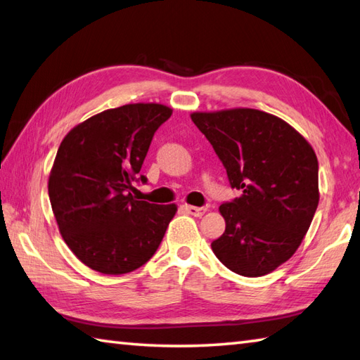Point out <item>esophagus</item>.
Returning <instances> with one entry per match:
<instances>
[{"instance_id":"34e87169","label":"esophagus","mask_w":360,"mask_h":360,"mask_svg":"<svg viewBox=\"0 0 360 360\" xmlns=\"http://www.w3.org/2000/svg\"><path fill=\"white\" fill-rule=\"evenodd\" d=\"M184 209H186L187 213H190V215H193V217H196V218L202 217L204 213L207 212V209H205V207H195V205H188V204L184 205Z\"/></svg>"}]
</instances>
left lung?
Listing matches in <instances>:
<instances>
[{"label":"left lung","instance_id":"1","mask_svg":"<svg viewBox=\"0 0 360 360\" xmlns=\"http://www.w3.org/2000/svg\"><path fill=\"white\" fill-rule=\"evenodd\" d=\"M193 124L207 137L241 196L219 205L226 231L213 254L243 277L277 269L300 246L319 205L314 148L274 114L231 108L196 111Z\"/></svg>","mask_w":360,"mask_h":360}]
</instances>
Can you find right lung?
Wrapping results in <instances>:
<instances>
[{
  "label": "right lung",
  "mask_w": 360,
  "mask_h": 360,
  "mask_svg": "<svg viewBox=\"0 0 360 360\" xmlns=\"http://www.w3.org/2000/svg\"><path fill=\"white\" fill-rule=\"evenodd\" d=\"M172 112L162 103L105 110L75 125L60 143L49 201L68 248L93 271L120 275L147 263L178 210L176 204L131 195L153 136Z\"/></svg>",
  "instance_id": "1"
}]
</instances>
